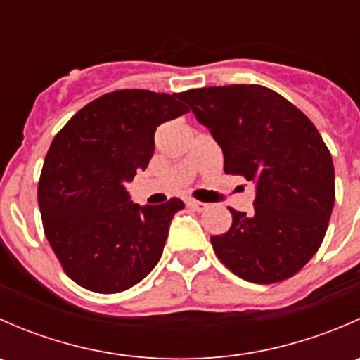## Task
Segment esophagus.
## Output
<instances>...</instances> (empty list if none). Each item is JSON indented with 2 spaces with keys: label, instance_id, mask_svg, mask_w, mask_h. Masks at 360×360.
Wrapping results in <instances>:
<instances>
[{
  "label": "esophagus",
  "instance_id": "1",
  "mask_svg": "<svg viewBox=\"0 0 360 360\" xmlns=\"http://www.w3.org/2000/svg\"><path fill=\"white\" fill-rule=\"evenodd\" d=\"M188 205H190L191 209L197 210V212H203V210H205L207 207H209V203L198 202V200H193V198H190V200H188Z\"/></svg>",
  "mask_w": 360,
  "mask_h": 360
}]
</instances>
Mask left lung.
<instances>
[{
	"label": "left lung",
	"mask_w": 360,
	"mask_h": 360,
	"mask_svg": "<svg viewBox=\"0 0 360 360\" xmlns=\"http://www.w3.org/2000/svg\"><path fill=\"white\" fill-rule=\"evenodd\" d=\"M224 155V172L256 184L254 212L228 207L230 230L210 237L221 263L254 284L285 281L311 259L335 205V167L314 123L261 85L183 92Z\"/></svg>",
	"instance_id": "1"
}]
</instances>
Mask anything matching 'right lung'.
Here are the masks:
<instances>
[{"mask_svg":"<svg viewBox=\"0 0 360 360\" xmlns=\"http://www.w3.org/2000/svg\"><path fill=\"white\" fill-rule=\"evenodd\" d=\"M183 94L115 90L82 108L53 137L38 183L46 240L69 278L115 294L139 284L160 261L179 198L130 202L125 183L146 169L155 130L188 112Z\"/></svg>","mask_w":360,"mask_h":360,"instance_id":"right-lung-1","label":"right lung"}]
</instances>
